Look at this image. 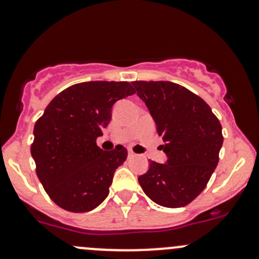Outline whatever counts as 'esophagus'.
<instances>
[{
	"instance_id": "1",
	"label": "esophagus",
	"mask_w": 259,
	"mask_h": 259,
	"mask_svg": "<svg viewBox=\"0 0 259 259\" xmlns=\"http://www.w3.org/2000/svg\"><path fill=\"white\" fill-rule=\"evenodd\" d=\"M135 155H137V154H135L134 151H132V150H129V153H127V156H129V158H134Z\"/></svg>"
}]
</instances>
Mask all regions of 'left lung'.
<instances>
[{
	"instance_id": "8db88e82",
	"label": "left lung",
	"mask_w": 259,
	"mask_h": 259,
	"mask_svg": "<svg viewBox=\"0 0 259 259\" xmlns=\"http://www.w3.org/2000/svg\"><path fill=\"white\" fill-rule=\"evenodd\" d=\"M165 144V164L150 161L140 187L156 204L185 207L203 192L219 161L222 125L207 103L169 81H133Z\"/></svg>"
}]
</instances>
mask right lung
Instances as JSON below:
<instances>
[{
  "label": "right lung",
  "mask_w": 259,
  "mask_h": 259,
  "mask_svg": "<svg viewBox=\"0 0 259 259\" xmlns=\"http://www.w3.org/2000/svg\"><path fill=\"white\" fill-rule=\"evenodd\" d=\"M135 94L127 81H89L57 94L33 127L31 155L36 174L55 204L72 213L95 209L109 195L122 145L104 151L96 144L120 99Z\"/></svg>",
  "instance_id": "1"
}]
</instances>
